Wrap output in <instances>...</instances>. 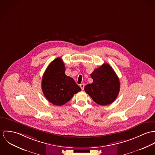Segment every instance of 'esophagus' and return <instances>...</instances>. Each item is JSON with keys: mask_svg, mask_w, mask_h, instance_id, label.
I'll return each instance as SVG.
<instances>
[{"mask_svg": "<svg viewBox=\"0 0 155 155\" xmlns=\"http://www.w3.org/2000/svg\"><path fill=\"white\" fill-rule=\"evenodd\" d=\"M80 86L81 90H84V84H80Z\"/></svg>", "mask_w": 155, "mask_h": 155, "instance_id": "obj_1", "label": "esophagus"}]
</instances>
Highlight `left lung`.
Returning a JSON list of instances; mask_svg holds the SVG:
<instances>
[{
    "label": "left lung",
    "mask_w": 155,
    "mask_h": 155,
    "mask_svg": "<svg viewBox=\"0 0 155 155\" xmlns=\"http://www.w3.org/2000/svg\"><path fill=\"white\" fill-rule=\"evenodd\" d=\"M90 75L93 83L85 86L86 93L98 104L105 106L113 103L119 94L120 82L112 68L104 63Z\"/></svg>",
    "instance_id": "obj_1"
}]
</instances>
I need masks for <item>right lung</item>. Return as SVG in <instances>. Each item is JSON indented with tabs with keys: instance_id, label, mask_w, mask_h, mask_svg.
I'll use <instances>...</instances> for the list:
<instances>
[{
	"instance_id": "add662e5",
	"label": "right lung",
	"mask_w": 155,
	"mask_h": 155,
	"mask_svg": "<svg viewBox=\"0 0 155 155\" xmlns=\"http://www.w3.org/2000/svg\"><path fill=\"white\" fill-rule=\"evenodd\" d=\"M65 72L64 63L61 58H57L49 65L43 76V93L49 102L56 106L67 103L74 94L81 90Z\"/></svg>"
}]
</instances>
